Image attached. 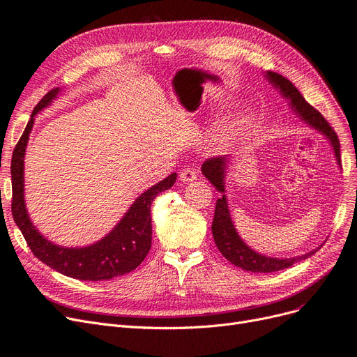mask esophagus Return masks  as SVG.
Masks as SVG:
<instances>
[{"mask_svg":"<svg viewBox=\"0 0 357 357\" xmlns=\"http://www.w3.org/2000/svg\"><path fill=\"white\" fill-rule=\"evenodd\" d=\"M196 177H198V173H196L195 168L183 169L181 174H180V180H183L184 183H190V181L196 180Z\"/></svg>","mask_w":357,"mask_h":357,"instance_id":"obj_1","label":"esophagus"}]
</instances>
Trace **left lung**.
Instances as JSON below:
<instances>
[{"instance_id": "1", "label": "left lung", "mask_w": 357, "mask_h": 357, "mask_svg": "<svg viewBox=\"0 0 357 357\" xmlns=\"http://www.w3.org/2000/svg\"><path fill=\"white\" fill-rule=\"evenodd\" d=\"M266 77H267V81H270V84H273V87L278 89L279 93L291 102L292 110L305 122V124H309L319 132L325 134L326 139L331 142V146L334 147V153L338 161V165H341L340 140H338L337 132L333 130V127L329 126V122L321 115L319 110H316L312 105H309L304 100L301 93L296 89V85H294L288 78L270 70L266 73ZM226 165H227V159L221 156L206 159V161L202 164L204 176L210 180L215 186V189L221 193H225ZM211 230H213L214 242L217 245L218 251L223 254L231 264L247 270V272H254V273H270V272H278V270H282V268H288L294 263L305 260V258L313 255L317 250H321V247H319L310 252L300 257H294V258H272V257H266L255 252L241 239L235 226H233V221L230 218V213L227 208L226 195L221 196L215 204Z\"/></svg>"}]
</instances>
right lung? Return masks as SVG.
<instances>
[{"mask_svg": "<svg viewBox=\"0 0 357 357\" xmlns=\"http://www.w3.org/2000/svg\"><path fill=\"white\" fill-rule=\"evenodd\" d=\"M60 90L48 91L32 110L31 119L17 142L11 158V214L33 255L56 272L81 280H107L132 272L149 254L152 245L151 205L156 196L176 183L177 174L147 189L136 199L115 229L102 241L84 248H63L47 241L31 223L23 199V158L33 126V116L52 103Z\"/></svg>", "mask_w": 357, "mask_h": 357, "instance_id": "obj_1", "label": "right lung"}]
</instances>
